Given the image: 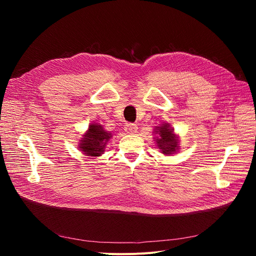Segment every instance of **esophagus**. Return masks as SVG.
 Segmentation results:
<instances>
[{
	"label": "esophagus",
	"mask_w": 256,
	"mask_h": 256,
	"mask_svg": "<svg viewBox=\"0 0 256 256\" xmlns=\"http://www.w3.org/2000/svg\"><path fill=\"white\" fill-rule=\"evenodd\" d=\"M125 132L126 134H136V130H138V127L136 124H132V122H129V124H126L125 125Z\"/></svg>",
	"instance_id": "esophagus-1"
}]
</instances>
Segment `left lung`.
Returning a JSON list of instances; mask_svg holds the SVG:
<instances>
[{"mask_svg":"<svg viewBox=\"0 0 256 256\" xmlns=\"http://www.w3.org/2000/svg\"><path fill=\"white\" fill-rule=\"evenodd\" d=\"M173 130V128H170L168 124L158 127L156 130L157 145L164 154H173L178 147V140L174 134Z\"/></svg>","mask_w":256,"mask_h":256,"instance_id":"obj_1","label":"left lung"}]
</instances>
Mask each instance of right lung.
Returning <instances> with one entry per match:
<instances>
[{"label":"right lung","mask_w":256,"mask_h":256,"mask_svg":"<svg viewBox=\"0 0 256 256\" xmlns=\"http://www.w3.org/2000/svg\"><path fill=\"white\" fill-rule=\"evenodd\" d=\"M111 138V134L104 130L102 126L92 124L88 127V132L80 143V150L86 156H100L102 154L106 142Z\"/></svg>","instance_id":"right-lung-1"}]
</instances>
